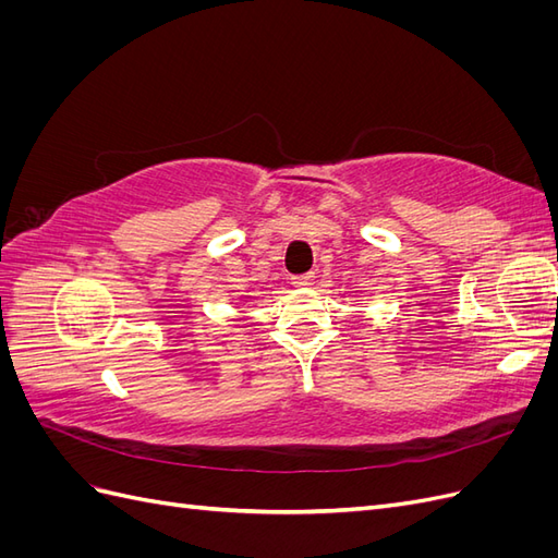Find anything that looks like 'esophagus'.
<instances>
[{
	"mask_svg": "<svg viewBox=\"0 0 558 558\" xmlns=\"http://www.w3.org/2000/svg\"><path fill=\"white\" fill-rule=\"evenodd\" d=\"M293 286H295V289H310V286H314V275L293 277Z\"/></svg>",
	"mask_w": 558,
	"mask_h": 558,
	"instance_id": "34e87169",
	"label": "esophagus"
}]
</instances>
